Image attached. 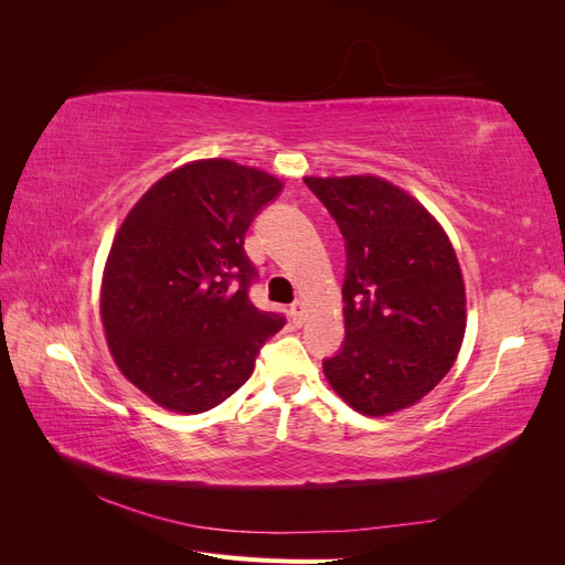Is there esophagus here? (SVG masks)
<instances>
[{
	"label": "esophagus",
	"mask_w": 565,
	"mask_h": 565,
	"mask_svg": "<svg viewBox=\"0 0 565 565\" xmlns=\"http://www.w3.org/2000/svg\"><path fill=\"white\" fill-rule=\"evenodd\" d=\"M289 318H292L295 324L303 322V301H295L292 306H289Z\"/></svg>",
	"instance_id": "34e87169"
}]
</instances>
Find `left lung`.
Here are the masks:
<instances>
[{
  "mask_svg": "<svg viewBox=\"0 0 565 565\" xmlns=\"http://www.w3.org/2000/svg\"><path fill=\"white\" fill-rule=\"evenodd\" d=\"M303 183L344 235L347 337L322 370L370 417L424 398L452 367L467 328L465 280L446 231L377 177Z\"/></svg>",
  "mask_w": 565,
  "mask_h": 565,
  "instance_id": "obj_1",
  "label": "left lung"
}]
</instances>
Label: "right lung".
<instances>
[{"label":"right lung","instance_id":"1","mask_svg":"<svg viewBox=\"0 0 565 565\" xmlns=\"http://www.w3.org/2000/svg\"><path fill=\"white\" fill-rule=\"evenodd\" d=\"M282 183L231 160L162 177L119 226L100 287L108 347L125 377L174 413L241 388L285 316L249 301L259 270L245 233Z\"/></svg>","mask_w":565,"mask_h":565}]
</instances>
